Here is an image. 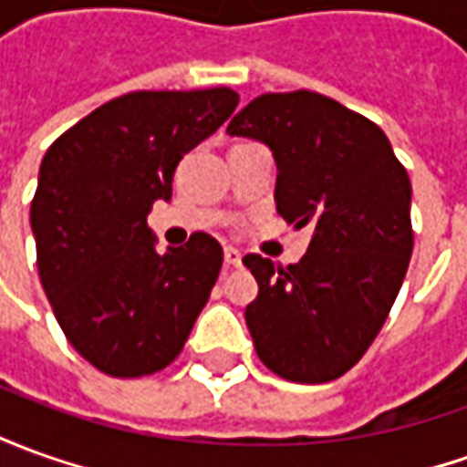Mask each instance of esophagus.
I'll return each instance as SVG.
<instances>
[{
	"mask_svg": "<svg viewBox=\"0 0 467 467\" xmlns=\"http://www.w3.org/2000/svg\"><path fill=\"white\" fill-rule=\"evenodd\" d=\"M223 262H226V266H241V252H239V249H234V246H226V249H223Z\"/></svg>",
	"mask_w": 467,
	"mask_h": 467,
	"instance_id": "esophagus-1",
	"label": "esophagus"
}]
</instances>
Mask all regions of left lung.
<instances>
[{"mask_svg":"<svg viewBox=\"0 0 467 467\" xmlns=\"http://www.w3.org/2000/svg\"><path fill=\"white\" fill-rule=\"evenodd\" d=\"M226 131L269 147L276 213L313 228L297 265L244 256L259 282L246 307L254 348L287 381H333L374 343L400 295L414 246L410 175L374 121L313 91L265 93Z\"/></svg>","mask_w":467,"mask_h":467,"instance_id":"8db88e82","label":"left lung"}]
</instances>
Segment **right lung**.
Returning a JSON list of instances; mask_svg holds the SVG:
<instances>
[{
	"label": "right lung",
	"instance_id": "1",
	"mask_svg": "<svg viewBox=\"0 0 467 467\" xmlns=\"http://www.w3.org/2000/svg\"><path fill=\"white\" fill-rule=\"evenodd\" d=\"M236 104L226 86L127 93L45 152L30 208L37 272L70 346L99 371L134 379L165 368L211 297L221 244L192 234L160 254L147 215L172 198L182 154Z\"/></svg>",
	"mask_w": 467,
	"mask_h": 467
}]
</instances>
